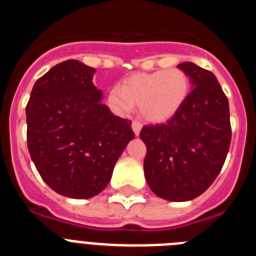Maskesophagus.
I'll list each match as a JSON object with an SVG mask.
<instances>
[{
    "mask_svg": "<svg viewBox=\"0 0 256 256\" xmlns=\"http://www.w3.org/2000/svg\"><path fill=\"white\" fill-rule=\"evenodd\" d=\"M141 128H142V124L140 122H133L132 123V130L134 132L136 136H138L140 132H141Z\"/></svg>",
    "mask_w": 256,
    "mask_h": 256,
    "instance_id": "obj_1",
    "label": "esophagus"
}]
</instances>
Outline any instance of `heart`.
Returning a JSON list of instances; mask_svg holds the SVG:
<instances>
[{"mask_svg": "<svg viewBox=\"0 0 256 256\" xmlns=\"http://www.w3.org/2000/svg\"><path fill=\"white\" fill-rule=\"evenodd\" d=\"M191 91L186 72L173 68L126 78L108 94V105L118 115H126L138 105L140 115L150 123H162L180 110Z\"/></svg>", "mask_w": 256, "mask_h": 256, "instance_id": "1", "label": "heart"}]
</instances>
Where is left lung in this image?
I'll list each match as a JSON object with an SVG mask.
<instances>
[{
    "label": "left lung",
    "instance_id": "left-lung-1",
    "mask_svg": "<svg viewBox=\"0 0 256 256\" xmlns=\"http://www.w3.org/2000/svg\"><path fill=\"white\" fill-rule=\"evenodd\" d=\"M192 91L166 123L144 126V170L151 191L168 201H188L204 194L224 164L230 144V105L216 76L182 62Z\"/></svg>",
    "mask_w": 256,
    "mask_h": 256
}]
</instances>
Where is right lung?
Listing matches in <instances>:
<instances>
[{
  "mask_svg": "<svg viewBox=\"0 0 256 256\" xmlns=\"http://www.w3.org/2000/svg\"><path fill=\"white\" fill-rule=\"evenodd\" d=\"M94 72L78 60L55 65L33 86L26 105V142L44 182L72 198L98 195L134 138L132 123L102 104Z\"/></svg>",
  "mask_w": 256,
  "mask_h": 256,
  "instance_id": "right-lung-1",
  "label": "right lung"
}]
</instances>
